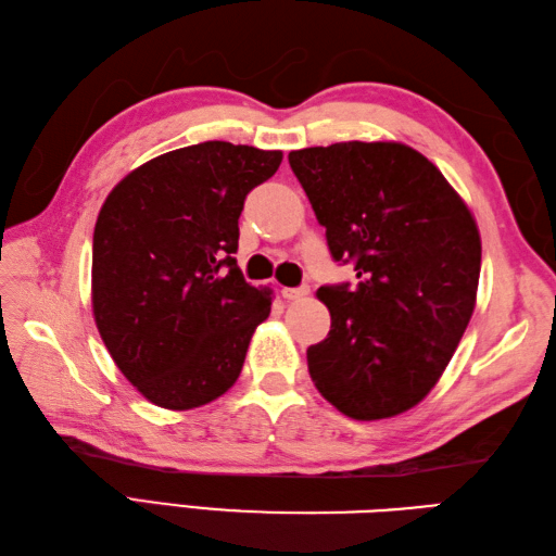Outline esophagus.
<instances>
[{"label": "esophagus", "instance_id": "34e87169", "mask_svg": "<svg viewBox=\"0 0 556 556\" xmlns=\"http://www.w3.org/2000/svg\"><path fill=\"white\" fill-rule=\"evenodd\" d=\"M305 293H308V287H287V289H281V296H285L287 301L303 299Z\"/></svg>", "mask_w": 556, "mask_h": 556}]
</instances>
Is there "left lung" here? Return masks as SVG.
Segmentation results:
<instances>
[{"label": "left lung", "instance_id": "8db88e82", "mask_svg": "<svg viewBox=\"0 0 556 556\" xmlns=\"http://www.w3.org/2000/svg\"><path fill=\"white\" fill-rule=\"evenodd\" d=\"M334 263L358 285L317 289L327 339L308 349L320 394L356 420L416 406L440 380L473 315L480 233L442 172L401 143L289 152Z\"/></svg>", "mask_w": 556, "mask_h": 556}]
</instances>
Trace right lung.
Masks as SVG:
<instances>
[{
	"label": "right lung",
	"mask_w": 556,
	"mask_h": 556,
	"mask_svg": "<svg viewBox=\"0 0 556 556\" xmlns=\"http://www.w3.org/2000/svg\"><path fill=\"white\" fill-rule=\"evenodd\" d=\"M279 164V150L205 140L150 160L104 200L92 313L114 363L152 404L203 406L241 375L271 293L236 265L239 217Z\"/></svg>",
	"instance_id": "obj_1"
}]
</instances>
